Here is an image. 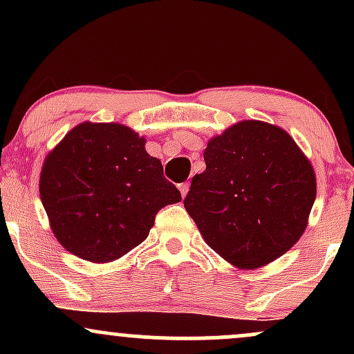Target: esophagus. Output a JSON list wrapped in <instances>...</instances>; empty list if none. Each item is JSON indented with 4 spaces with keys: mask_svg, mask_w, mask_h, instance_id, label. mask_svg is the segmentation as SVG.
I'll return each instance as SVG.
<instances>
[{
    "mask_svg": "<svg viewBox=\"0 0 354 354\" xmlns=\"http://www.w3.org/2000/svg\"><path fill=\"white\" fill-rule=\"evenodd\" d=\"M178 188H180L181 196L185 198V196H186V193H188V189H189V183H188V181H186V183H181V185H178Z\"/></svg>",
    "mask_w": 354,
    "mask_h": 354,
    "instance_id": "1",
    "label": "esophagus"
}]
</instances>
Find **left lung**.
<instances>
[{
  "label": "left lung",
  "mask_w": 354,
  "mask_h": 354,
  "mask_svg": "<svg viewBox=\"0 0 354 354\" xmlns=\"http://www.w3.org/2000/svg\"><path fill=\"white\" fill-rule=\"evenodd\" d=\"M185 208L203 238L238 268H259L301 238L316 198L310 161L281 128L241 121L205 149Z\"/></svg>",
  "instance_id": "obj_1"
}]
</instances>
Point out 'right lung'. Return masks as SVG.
<instances>
[{
  "label": "right lung",
  "instance_id": "obj_1",
  "mask_svg": "<svg viewBox=\"0 0 354 354\" xmlns=\"http://www.w3.org/2000/svg\"><path fill=\"white\" fill-rule=\"evenodd\" d=\"M39 194L58 241L93 263L129 253L158 211L181 201L145 138L116 123L73 128L44 160Z\"/></svg>",
  "mask_w": 354,
  "mask_h": 354
}]
</instances>
